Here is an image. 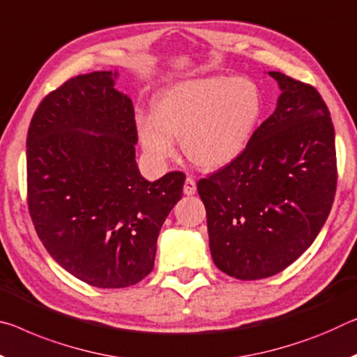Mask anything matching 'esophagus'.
Instances as JSON below:
<instances>
[{
    "mask_svg": "<svg viewBox=\"0 0 357 357\" xmlns=\"http://www.w3.org/2000/svg\"><path fill=\"white\" fill-rule=\"evenodd\" d=\"M197 192V184H195V179L188 176L184 181V194L185 195H194Z\"/></svg>",
    "mask_w": 357,
    "mask_h": 357,
    "instance_id": "esophagus-1",
    "label": "esophagus"
}]
</instances>
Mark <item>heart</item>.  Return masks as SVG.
Here are the masks:
<instances>
[{
	"instance_id": "1",
	"label": "heart",
	"mask_w": 357,
	"mask_h": 357,
	"mask_svg": "<svg viewBox=\"0 0 357 357\" xmlns=\"http://www.w3.org/2000/svg\"><path fill=\"white\" fill-rule=\"evenodd\" d=\"M262 116V93L246 77L203 76L167 87L154 101V116H138L139 143L152 162L184 152L203 168L235 162L250 144Z\"/></svg>"
}]
</instances>
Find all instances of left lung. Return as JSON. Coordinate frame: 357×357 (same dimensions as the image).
<instances>
[{
    "label": "left lung",
    "mask_w": 357,
    "mask_h": 357,
    "mask_svg": "<svg viewBox=\"0 0 357 357\" xmlns=\"http://www.w3.org/2000/svg\"><path fill=\"white\" fill-rule=\"evenodd\" d=\"M281 95L245 152L197 184L209 251L236 280L273 276L318 236L337 189L335 130L314 87L268 71Z\"/></svg>",
    "instance_id": "left-lung-1"
}]
</instances>
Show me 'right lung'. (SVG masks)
I'll list each match as a JSON object with an SVG mask.
<instances>
[{
	"label": "right lung",
	"instance_id": "add662e5",
	"mask_svg": "<svg viewBox=\"0 0 357 357\" xmlns=\"http://www.w3.org/2000/svg\"><path fill=\"white\" fill-rule=\"evenodd\" d=\"M117 71L71 77L50 92L26 137L28 209L60 267L95 287L137 284L154 268L157 238L183 197L184 173L141 176L130 97Z\"/></svg>",
	"mask_w": 357,
	"mask_h": 357
}]
</instances>
